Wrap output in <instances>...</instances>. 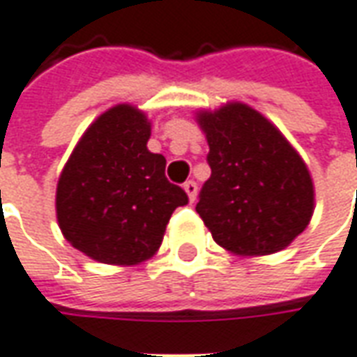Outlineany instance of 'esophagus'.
<instances>
[{
  "label": "esophagus",
  "mask_w": 357,
  "mask_h": 357,
  "mask_svg": "<svg viewBox=\"0 0 357 357\" xmlns=\"http://www.w3.org/2000/svg\"><path fill=\"white\" fill-rule=\"evenodd\" d=\"M183 188H184V192L188 194V200L194 202V200H196V192H198V186H196V183H194V181H186Z\"/></svg>",
  "instance_id": "1"
}]
</instances>
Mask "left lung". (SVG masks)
I'll return each instance as SVG.
<instances>
[{"label": "left lung", "mask_w": 357, "mask_h": 357, "mask_svg": "<svg viewBox=\"0 0 357 357\" xmlns=\"http://www.w3.org/2000/svg\"><path fill=\"white\" fill-rule=\"evenodd\" d=\"M211 176L196 211L213 241L237 257H266L289 247L314 211L303 157L264 114L231 100L198 110Z\"/></svg>", "instance_id": "left-lung-1"}]
</instances>
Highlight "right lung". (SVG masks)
Here are the masks:
<instances>
[{"label": "right lung", "mask_w": 357, "mask_h": 357, "mask_svg": "<svg viewBox=\"0 0 357 357\" xmlns=\"http://www.w3.org/2000/svg\"><path fill=\"white\" fill-rule=\"evenodd\" d=\"M151 122L134 105H114L93 120L56 186L61 235L85 257L134 266L153 257L167 223L188 204L165 176V157L151 153Z\"/></svg>", "instance_id": "obj_1"}]
</instances>
